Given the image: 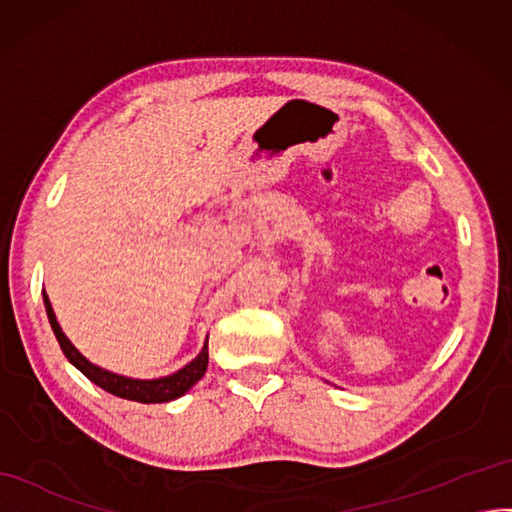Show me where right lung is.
Returning <instances> with one entry per match:
<instances>
[{
  "label": "right lung",
  "mask_w": 512,
  "mask_h": 512,
  "mask_svg": "<svg viewBox=\"0 0 512 512\" xmlns=\"http://www.w3.org/2000/svg\"><path fill=\"white\" fill-rule=\"evenodd\" d=\"M43 299H45V308H47L51 329H53L55 338H58L60 349L66 355L68 362H71L77 370L84 372V375L92 383H96L99 388H103L109 394L127 398V400H135V403H144V405L168 403V400L183 396L191 388V385H196L206 372V366H209V338H206L202 353L196 359H193V362H189L185 368L174 372V375H170V377L153 379V381H140V379H127V377L114 375V372H107L99 366L90 364L88 359L73 347L71 340L64 336V331L60 329L58 321H55V314H53V308L49 303V297L43 295Z\"/></svg>",
  "instance_id": "1"
}]
</instances>
